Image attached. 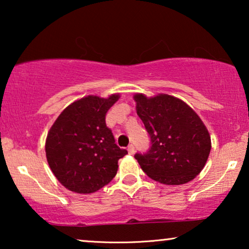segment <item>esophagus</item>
<instances>
[{
  "label": "esophagus",
  "mask_w": 249,
  "mask_h": 249,
  "mask_svg": "<svg viewBox=\"0 0 249 249\" xmlns=\"http://www.w3.org/2000/svg\"><path fill=\"white\" fill-rule=\"evenodd\" d=\"M128 153L130 155H134L135 154V146L132 145V144L128 146Z\"/></svg>",
  "instance_id": "esophagus-1"
}]
</instances>
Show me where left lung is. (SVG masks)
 <instances>
[{"label": "left lung", "mask_w": 249, "mask_h": 249, "mask_svg": "<svg viewBox=\"0 0 249 249\" xmlns=\"http://www.w3.org/2000/svg\"><path fill=\"white\" fill-rule=\"evenodd\" d=\"M151 148L135 155L142 171L164 185H183L202 171L211 152L209 131L195 111L168 94L134 95Z\"/></svg>", "instance_id": "8db88e82"}]
</instances>
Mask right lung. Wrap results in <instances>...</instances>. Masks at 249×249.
Wrapping results in <instances>:
<instances>
[{
	"mask_svg": "<svg viewBox=\"0 0 249 249\" xmlns=\"http://www.w3.org/2000/svg\"><path fill=\"white\" fill-rule=\"evenodd\" d=\"M120 95H88L61 112L46 137L45 152L56 179L67 189L91 194L107 185L128 152L115 144L105 115Z\"/></svg>",
	"mask_w": 249,
	"mask_h": 249,
	"instance_id": "right-lung-1",
	"label": "right lung"
}]
</instances>
